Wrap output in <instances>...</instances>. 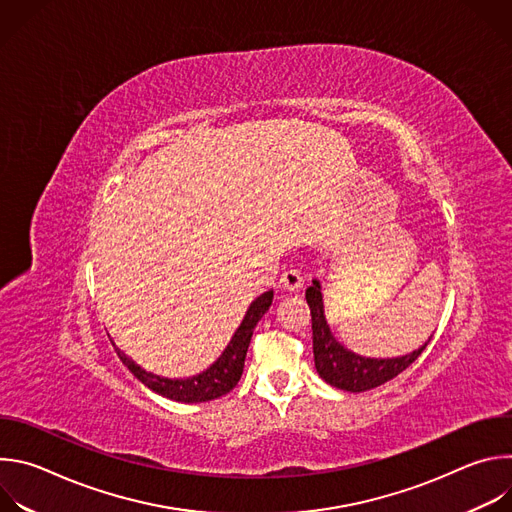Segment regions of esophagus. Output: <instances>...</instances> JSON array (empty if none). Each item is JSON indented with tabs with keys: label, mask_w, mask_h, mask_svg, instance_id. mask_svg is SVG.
<instances>
[{
	"label": "esophagus",
	"mask_w": 512,
	"mask_h": 512,
	"mask_svg": "<svg viewBox=\"0 0 512 512\" xmlns=\"http://www.w3.org/2000/svg\"><path fill=\"white\" fill-rule=\"evenodd\" d=\"M279 285L285 289V291H298L302 289L304 285V277L298 269H285L281 273V279H279Z\"/></svg>",
	"instance_id": "34e87169"
}]
</instances>
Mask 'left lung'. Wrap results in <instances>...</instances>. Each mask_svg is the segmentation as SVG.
Returning a JSON list of instances; mask_svg holds the SVG:
<instances>
[{"label":"left lung","mask_w":512,"mask_h":512,"mask_svg":"<svg viewBox=\"0 0 512 512\" xmlns=\"http://www.w3.org/2000/svg\"><path fill=\"white\" fill-rule=\"evenodd\" d=\"M306 302L312 314V338H314V362L318 375L332 387L362 393L385 385L387 381L401 375L411 362L425 350L427 342L417 350L397 356V358H369L360 356L348 348H344L334 334L324 316V300H322V285L318 279L306 289Z\"/></svg>","instance_id":"8db88e82"}]
</instances>
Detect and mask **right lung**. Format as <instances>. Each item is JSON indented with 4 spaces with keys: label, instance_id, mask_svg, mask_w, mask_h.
<instances>
[{
    "label": "right lung",
    "instance_id": "add662e5",
    "mask_svg": "<svg viewBox=\"0 0 512 512\" xmlns=\"http://www.w3.org/2000/svg\"><path fill=\"white\" fill-rule=\"evenodd\" d=\"M271 302H273L271 289L251 302L241 326L233 334V338L227 344V348L223 350V354L218 356L210 364V367L206 371H202L200 375H194L188 379L158 377L154 373L143 371L137 362H133L129 356H125L119 348H117V354L137 381H141L145 387L166 399L180 401V403H204V401L218 399V397L227 395L229 391H233V387L239 383V379L243 375L245 356H247V348H249L253 330H255L257 322L263 318V314L269 310Z\"/></svg>",
    "mask_w": 512,
    "mask_h": 512
}]
</instances>
